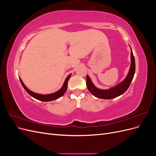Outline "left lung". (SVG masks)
<instances>
[{"label": "left lung", "mask_w": 156, "mask_h": 156, "mask_svg": "<svg viewBox=\"0 0 156 156\" xmlns=\"http://www.w3.org/2000/svg\"><path fill=\"white\" fill-rule=\"evenodd\" d=\"M135 72V58L132 50L131 51V66L129 70V73L127 74L124 80L116 86L111 88L107 90H102L94 86L91 79H90L88 75H87V87L93 96L98 98L104 99V100H110L116 98L124 94L127 88H129L130 84L133 79L134 74Z\"/></svg>", "instance_id": "left-lung-1"}]
</instances>
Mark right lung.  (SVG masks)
Segmentation results:
<instances>
[{
    "instance_id": "obj_1",
    "label": "right lung",
    "mask_w": 156,
    "mask_h": 156,
    "mask_svg": "<svg viewBox=\"0 0 156 156\" xmlns=\"http://www.w3.org/2000/svg\"><path fill=\"white\" fill-rule=\"evenodd\" d=\"M70 77H71V74H69L66 77V79L62 88H61L59 90H58L56 92L50 94H46V95L37 94V93L32 92L31 90H30L29 89L27 88V87L25 85L24 83H23V82L22 81V80L21 79L20 77V81L21 83V84L23 87V88H25V90L27 92V93L29 94V95H30L32 97L34 98L35 99H36V100L41 101H51L55 100H56V99L60 98L65 94L66 91V90L68 88V81H69Z\"/></svg>"
}]
</instances>
